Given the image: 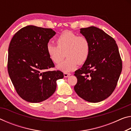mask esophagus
I'll return each mask as SVG.
<instances>
[{
	"instance_id": "1",
	"label": "esophagus",
	"mask_w": 131,
	"mask_h": 131,
	"mask_svg": "<svg viewBox=\"0 0 131 131\" xmlns=\"http://www.w3.org/2000/svg\"><path fill=\"white\" fill-rule=\"evenodd\" d=\"M70 74H71L70 73H66V72H65V73H64V77H65V78H68V77H69Z\"/></svg>"
}]
</instances>
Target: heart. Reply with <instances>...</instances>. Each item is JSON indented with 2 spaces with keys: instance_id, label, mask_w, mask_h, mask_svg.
<instances>
[{
  "instance_id": "heart-1",
  "label": "heart",
  "mask_w": 131,
  "mask_h": 131,
  "mask_svg": "<svg viewBox=\"0 0 131 131\" xmlns=\"http://www.w3.org/2000/svg\"><path fill=\"white\" fill-rule=\"evenodd\" d=\"M57 46L48 43L47 52L49 58L55 64H59L65 58L66 59L58 66V69L69 72L88 61L90 53V44L84 36H79L72 31H63L56 39Z\"/></svg>"
}]
</instances>
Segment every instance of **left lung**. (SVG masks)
<instances>
[{"label":"left lung","instance_id":"8db88e82","mask_svg":"<svg viewBox=\"0 0 131 131\" xmlns=\"http://www.w3.org/2000/svg\"><path fill=\"white\" fill-rule=\"evenodd\" d=\"M89 39L90 53L88 61L74 72L78 95L90 103L108 98L117 86L122 68L118 48L113 37L95 27L80 28Z\"/></svg>","mask_w":131,"mask_h":131}]
</instances>
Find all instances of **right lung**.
I'll return each mask as SVG.
<instances>
[{
    "label": "right lung",
    "instance_id": "1",
    "mask_svg": "<svg viewBox=\"0 0 131 131\" xmlns=\"http://www.w3.org/2000/svg\"><path fill=\"white\" fill-rule=\"evenodd\" d=\"M56 32L51 28L28 26L14 35L9 47L7 70L16 92L24 100L39 103L55 92L57 80L63 78L47 52L49 39Z\"/></svg>",
    "mask_w": 131,
    "mask_h": 131
}]
</instances>
